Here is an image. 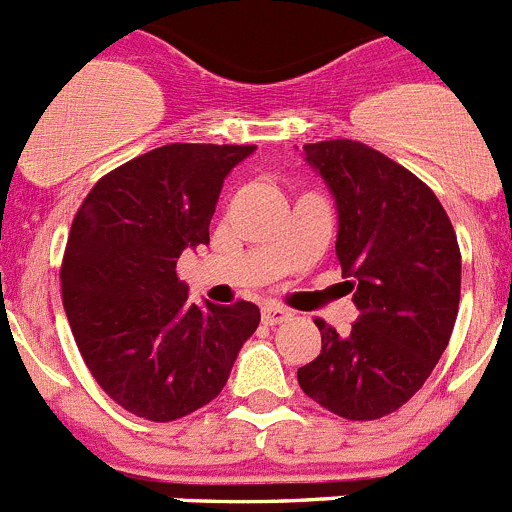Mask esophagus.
Returning a JSON list of instances; mask_svg holds the SVG:
<instances>
[{"label": "esophagus", "mask_w": 512, "mask_h": 512, "mask_svg": "<svg viewBox=\"0 0 512 512\" xmlns=\"http://www.w3.org/2000/svg\"><path fill=\"white\" fill-rule=\"evenodd\" d=\"M288 319H290L288 308H280V306L262 308V324L275 326V324H283V321H288Z\"/></svg>", "instance_id": "1"}]
</instances>
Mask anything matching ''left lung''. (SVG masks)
<instances>
[{
	"instance_id": "left-lung-1",
	"label": "left lung",
	"mask_w": 512,
	"mask_h": 512,
	"mask_svg": "<svg viewBox=\"0 0 512 512\" xmlns=\"http://www.w3.org/2000/svg\"><path fill=\"white\" fill-rule=\"evenodd\" d=\"M339 211L336 260L359 316L349 334L326 321L321 354L298 385L326 411L375 421L428 380L449 344L462 290L457 234L436 193L357 140L303 145Z\"/></svg>"
}]
</instances>
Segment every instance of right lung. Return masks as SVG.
Listing matches in <instances>:
<instances>
[{
    "label": "right lung",
    "instance_id": "add662e5",
    "mask_svg": "<svg viewBox=\"0 0 512 512\" xmlns=\"http://www.w3.org/2000/svg\"><path fill=\"white\" fill-rule=\"evenodd\" d=\"M255 145H173L96 181L73 216L61 265L63 308L101 390L135 416L168 423L227 385L260 324L250 301L196 306L176 265L209 245L224 178Z\"/></svg>",
    "mask_w": 512,
    "mask_h": 512
}]
</instances>
